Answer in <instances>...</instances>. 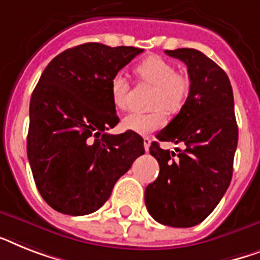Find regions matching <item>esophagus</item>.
I'll return each instance as SVG.
<instances>
[{"instance_id":"esophagus-1","label":"esophagus","mask_w":260,"mask_h":260,"mask_svg":"<svg viewBox=\"0 0 260 260\" xmlns=\"http://www.w3.org/2000/svg\"><path fill=\"white\" fill-rule=\"evenodd\" d=\"M149 147H151V139L148 136L144 137V149L147 152L149 151Z\"/></svg>"}]
</instances>
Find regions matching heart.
Returning a JSON list of instances; mask_svg holds the SVG:
<instances>
[{"instance_id":"obj_1","label":"heart","mask_w":260,"mask_h":260,"mask_svg":"<svg viewBox=\"0 0 260 260\" xmlns=\"http://www.w3.org/2000/svg\"><path fill=\"white\" fill-rule=\"evenodd\" d=\"M137 81L153 86L152 103L153 111L132 112L121 121L124 129L139 135L151 134L166 124L167 111L178 112L184 105L189 92V79L175 71L174 64L161 57L149 56L134 68ZM129 84L121 75L111 80L109 94L116 109L124 111L128 107Z\"/></svg>"}]
</instances>
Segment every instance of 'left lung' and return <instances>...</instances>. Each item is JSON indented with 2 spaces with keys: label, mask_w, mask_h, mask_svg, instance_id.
I'll list each match as a JSON object with an SVG mask.
<instances>
[{
  "label": "left lung",
  "mask_w": 260,
  "mask_h": 260,
  "mask_svg": "<svg viewBox=\"0 0 260 260\" xmlns=\"http://www.w3.org/2000/svg\"><path fill=\"white\" fill-rule=\"evenodd\" d=\"M166 53L187 65L191 84L180 112L156 137L183 143L184 149L170 152L152 143L149 152L160 172L145 188V206L161 224L192 227L214 211L233 178L238 145L233 86L225 72L199 50Z\"/></svg>",
  "instance_id": "left-lung-1"
}]
</instances>
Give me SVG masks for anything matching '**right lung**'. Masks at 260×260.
I'll use <instances>...</instances> for the list:
<instances>
[{
    "label": "right lung",
    "instance_id": "right-lung-1",
    "mask_svg": "<svg viewBox=\"0 0 260 260\" xmlns=\"http://www.w3.org/2000/svg\"><path fill=\"white\" fill-rule=\"evenodd\" d=\"M143 49L88 42L50 61L29 107L26 151L42 199L61 214L99 210L144 153L141 136L109 135L119 123L111 80Z\"/></svg>",
    "mask_w": 260,
    "mask_h": 260
}]
</instances>
